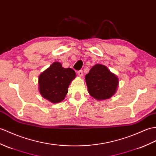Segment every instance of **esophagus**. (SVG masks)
Listing matches in <instances>:
<instances>
[{
  "label": "esophagus",
  "instance_id": "esophagus-1",
  "mask_svg": "<svg viewBox=\"0 0 156 156\" xmlns=\"http://www.w3.org/2000/svg\"><path fill=\"white\" fill-rule=\"evenodd\" d=\"M77 74H78L79 76H83V71L82 70H78V71H77Z\"/></svg>",
  "mask_w": 156,
  "mask_h": 156
}]
</instances>
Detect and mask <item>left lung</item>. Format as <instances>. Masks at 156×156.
<instances>
[{"label": "left lung", "mask_w": 156, "mask_h": 156, "mask_svg": "<svg viewBox=\"0 0 156 156\" xmlns=\"http://www.w3.org/2000/svg\"><path fill=\"white\" fill-rule=\"evenodd\" d=\"M88 92L96 100L110 98L116 91L118 78L108 68L102 64H96L85 76Z\"/></svg>", "instance_id": "obj_1"}]
</instances>
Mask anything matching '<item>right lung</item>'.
I'll use <instances>...</instances> for the list:
<instances>
[{"label":"right lung","instance_id":"1","mask_svg":"<svg viewBox=\"0 0 156 156\" xmlns=\"http://www.w3.org/2000/svg\"><path fill=\"white\" fill-rule=\"evenodd\" d=\"M76 77L73 69L64 68L60 62H54L39 76V91L43 98L54 104L62 101L71 81Z\"/></svg>","mask_w":156,"mask_h":156}]
</instances>
